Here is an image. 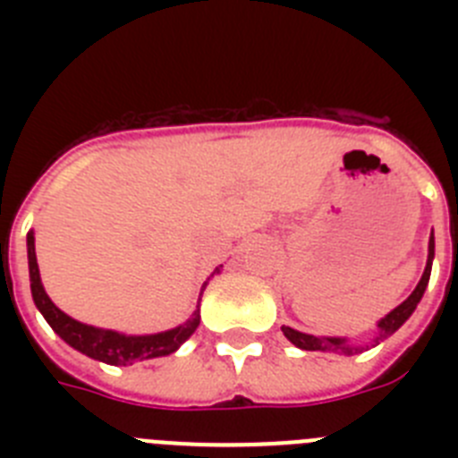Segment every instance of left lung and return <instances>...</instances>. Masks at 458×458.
I'll list each match as a JSON object with an SVG mask.
<instances>
[{
    "mask_svg": "<svg viewBox=\"0 0 458 458\" xmlns=\"http://www.w3.org/2000/svg\"><path fill=\"white\" fill-rule=\"evenodd\" d=\"M434 248H436V242H434V233H431V241H428L427 268H424V275H422V279H420V284L415 286V291L408 295L402 305L396 307V310H392L386 318H380L378 337H376V344H378L380 339L390 337L392 333H396V330H399V327H402L403 323L408 321V317H411L412 311H415L418 302L422 301L424 289H427L428 277H431V261H434ZM282 333H284V337L289 339L291 344H295V346H298V349H302V351H326V353H339V355H355V353H360V351H362L360 346H349V344L344 342V339L314 337V335L298 333V330H293V327H286V326H282Z\"/></svg>",
    "mask_w": 458,
    "mask_h": 458,
    "instance_id": "left-lung-1",
    "label": "left lung"
}]
</instances>
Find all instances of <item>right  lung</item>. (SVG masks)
<instances>
[{"instance_id":"obj_1","label":"right lung","mask_w":458,"mask_h":458,"mask_svg":"<svg viewBox=\"0 0 458 458\" xmlns=\"http://www.w3.org/2000/svg\"><path fill=\"white\" fill-rule=\"evenodd\" d=\"M27 254H30V279H31V295H34L36 307L40 314L46 317L59 337L80 353L89 355L93 360L107 362V365H132L137 360H151L160 355H169L179 349L181 344L190 337L199 326V302L194 310L192 318L183 326L167 330V333L144 335V337H128V335L112 333V330H100V327L84 326L75 321L68 314H64L55 302L47 298L46 289L40 284L38 264H36V250H34V233H27Z\"/></svg>"}]
</instances>
